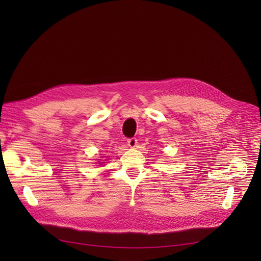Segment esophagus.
<instances>
[{
  "mask_svg": "<svg viewBox=\"0 0 261 261\" xmlns=\"http://www.w3.org/2000/svg\"><path fill=\"white\" fill-rule=\"evenodd\" d=\"M127 145L130 147V148H135L137 147L138 143H137V139L135 137H132V138H128L127 139Z\"/></svg>",
  "mask_w": 261,
  "mask_h": 261,
  "instance_id": "34e87169",
  "label": "esophagus"
}]
</instances>
